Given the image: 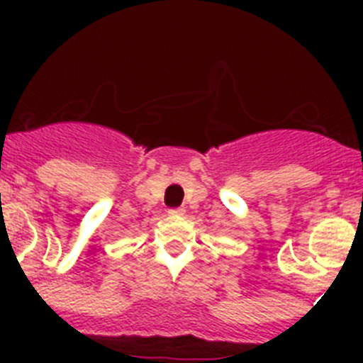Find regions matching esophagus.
Masks as SVG:
<instances>
[{
    "instance_id": "34e87169",
    "label": "esophagus",
    "mask_w": 363,
    "mask_h": 363,
    "mask_svg": "<svg viewBox=\"0 0 363 363\" xmlns=\"http://www.w3.org/2000/svg\"><path fill=\"white\" fill-rule=\"evenodd\" d=\"M185 214V209H182V207H178V209H169V216H184Z\"/></svg>"
}]
</instances>
